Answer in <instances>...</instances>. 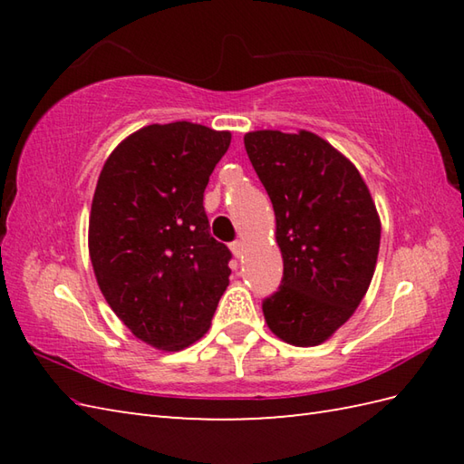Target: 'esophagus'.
I'll return each mask as SVG.
<instances>
[{
  "instance_id": "obj_1",
  "label": "esophagus",
  "mask_w": 464,
  "mask_h": 464,
  "mask_svg": "<svg viewBox=\"0 0 464 464\" xmlns=\"http://www.w3.org/2000/svg\"><path fill=\"white\" fill-rule=\"evenodd\" d=\"M229 247H231L235 257H237V259L243 257V253H245V243H243V241H233V243L229 245Z\"/></svg>"
}]
</instances>
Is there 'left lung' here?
<instances>
[{
  "mask_svg": "<svg viewBox=\"0 0 464 464\" xmlns=\"http://www.w3.org/2000/svg\"><path fill=\"white\" fill-rule=\"evenodd\" d=\"M243 141L273 203L283 257L281 287L263 303L265 323L285 343L317 347L369 291L379 211L357 167L317 133L259 130Z\"/></svg>",
  "mask_w": 464,
  "mask_h": 464,
  "instance_id": "left-lung-1",
  "label": "left lung"
}]
</instances>
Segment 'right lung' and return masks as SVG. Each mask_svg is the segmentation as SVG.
<instances>
[{
  "mask_svg": "<svg viewBox=\"0 0 464 464\" xmlns=\"http://www.w3.org/2000/svg\"><path fill=\"white\" fill-rule=\"evenodd\" d=\"M231 131L151 123L103 163L90 213L97 285L137 339L181 351L209 331L231 253L209 233L203 191Z\"/></svg>",
  "mask_w": 464,
  "mask_h": 464,
  "instance_id": "1",
  "label": "right lung"
}]
</instances>
